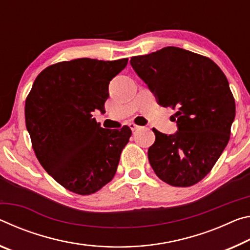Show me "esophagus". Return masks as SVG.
<instances>
[{
  "mask_svg": "<svg viewBox=\"0 0 250 250\" xmlns=\"http://www.w3.org/2000/svg\"><path fill=\"white\" fill-rule=\"evenodd\" d=\"M128 126H129V128L133 130V132H134V130H136V129H138V128H140V127H141V126H138V125H136V124H135V123H133V122H130V123H129V124H128Z\"/></svg>",
  "mask_w": 250,
  "mask_h": 250,
  "instance_id": "esophagus-1",
  "label": "esophagus"
}]
</instances>
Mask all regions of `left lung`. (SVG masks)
Returning a JSON list of instances; mask_svg holds the SVG:
<instances>
[{
	"label": "left lung",
	"mask_w": 250,
	"mask_h": 250,
	"mask_svg": "<svg viewBox=\"0 0 250 250\" xmlns=\"http://www.w3.org/2000/svg\"><path fill=\"white\" fill-rule=\"evenodd\" d=\"M130 65L159 105L177 110L176 133L153 128L150 166L171 186L195 185L228 144L236 106L226 76L208 57L174 46L134 56Z\"/></svg>",
	"instance_id": "1"
}]
</instances>
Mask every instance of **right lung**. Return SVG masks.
I'll list each match as a JSON object with an SVG mask.
<instances>
[{"label": "right lung", "mask_w": 250, "mask_h": 250, "mask_svg": "<svg viewBox=\"0 0 250 250\" xmlns=\"http://www.w3.org/2000/svg\"><path fill=\"white\" fill-rule=\"evenodd\" d=\"M128 60L77 59L40 73L25 102V123L43 168L66 189L91 195L112 181L128 126L106 129L92 113L105 112L109 82Z\"/></svg>", "instance_id": "add662e5"}]
</instances>
